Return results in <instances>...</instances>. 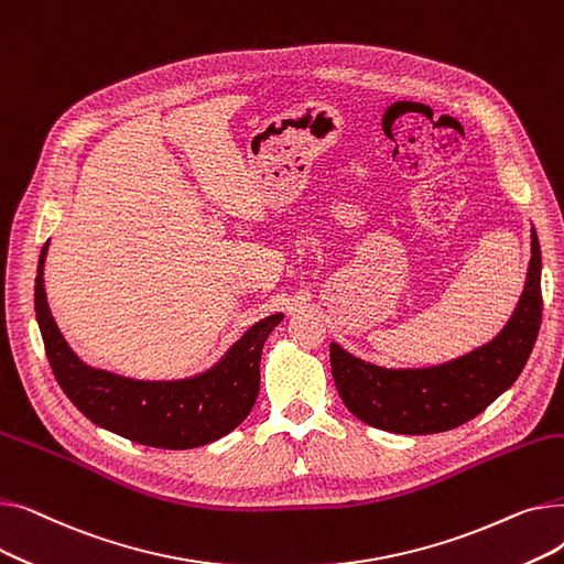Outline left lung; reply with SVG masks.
I'll return each mask as SVG.
<instances>
[{"label":"left lung","mask_w":564,"mask_h":564,"mask_svg":"<svg viewBox=\"0 0 564 564\" xmlns=\"http://www.w3.org/2000/svg\"><path fill=\"white\" fill-rule=\"evenodd\" d=\"M530 262L514 313L489 343L427 368H383L329 345L343 404L393 434H436L476 419L519 379L542 322V251L530 232Z\"/></svg>","instance_id":"left-lung-1"}]
</instances>
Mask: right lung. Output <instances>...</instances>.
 <instances>
[{
  "label": "right lung",
  "mask_w": 564,
  "mask_h": 564,
  "mask_svg": "<svg viewBox=\"0 0 564 564\" xmlns=\"http://www.w3.org/2000/svg\"><path fill=\"white\" fill-rule=\"evenodd\" d=\"M36 272V322L52 372L68 400L102 430L153 448L187 451L213 443L240 425L260 389L262 345L283 319L267 315L237 338L207 370L183 379H134L84 364L52 317L43 267Z\"/></svg>",
  "instance_id": "add662e5"
}]
</instances>
